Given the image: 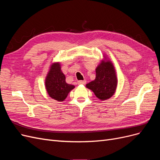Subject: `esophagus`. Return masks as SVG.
I'll return each instance as SVG.
<instances>
[{
	"label": "esophagus",
	"mask_w": 160,
	"mask_h": 160,
	"mask_svg": "<svg viewBox=\"0 0 160 160\" xmlns=\"http://www.w3.org/2000/svg\"><path fill=\"white\" fill-rule=\"evenodd\" d=\"M77 83H78L79 85H85L86 83V81L84 80V81H78V82H77Z\"/></svg>",
	"instance_id": "obj_1"
}]
</instances>
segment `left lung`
I'll list each match as a JSON object with an SVG mask.
<instances>
[{
  "instance_id": "left-lung-1",
  "label": "left lung",
  "mask_w": 160,
  "mask_h": 160,
  "mask_svg": "<svg viewBox=\"0 0 160 160\" xmlns=\"http://www.w3.org/2000/svg\"><path fill=\"white\" fill-rule=\"evenodd\" d=\"M104 59L95 69L96 77L94 81L86 85V88L93 92L98 99L104 101L111 98L118 85V78L115 67L105 55Z\"/></svg>"
}]
</instances>
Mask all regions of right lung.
Returning <instances> with one entry per match:
<instances>
[{"label": "right lung", "mask_w": 160, "mask_h": 160, "mask_svg": "<svg viewBox=\"0 0 160 160\" xmlns=\"http://www.w3.org/2000/svg\"><path fill=\"white\" fill-rule=\"evenodd\" d=\"M45 88L53 99L63 101L75 86L66 83L65 75L61 71L59 62H53L45 79Z\"/></svg>", "instance_id": "obj_1"}]
</instances>
